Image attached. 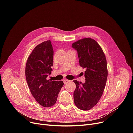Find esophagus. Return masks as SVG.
<instances>
[{"mask_svg":"<svg viewBox=\"0 0 133 133\" xmlns=\"http://www.w3.org/2000/svg\"><path fill=\"white\" fill-rule=\"evenodd\" d=\"M70 81H71L70 80H67V79H64V80H63V82H64V83H68V82H70Z\"/></svg>","mask_w":133,"mask_h":133,"instance_id":"obj_1","label":"esophagus"}]
</instances>
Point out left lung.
<instances>
[{
	"mask_svg": "<svg viewBox=\"0 0 133 133\" xmlns=\"http://www.w3.org/2000/svg\"><path fill=\"white\" fill-rule=\"evenodd\" d=\"M77 51L79 65L86 68L84 83L74 80L75 106L82 110L92 109L101 99L108 76L107 60L101 47L90 38H83L72 45Z\"/></svg>",
	"mask_w": 133,
	"mask_h": 133,
	"instance_id": "8db88e82",
	"label": "left lung"
}]
</instances>
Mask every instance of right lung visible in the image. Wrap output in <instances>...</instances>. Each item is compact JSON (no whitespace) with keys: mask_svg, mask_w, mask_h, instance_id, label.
<instances>
[{"mask_svg":"<svg viewBox=\"0 0 133 133\" xmlns=\"http://www.w3.org/2000/svg\"><path fill=\"white\" fill-rule=\"evenodd\" d=\"M53 53L51 41H44L33 49L26 64L28 86L35 100L44 107L54 105L64 84L62 81L47 79L53 71Z\"/></svg>","mask_w":133,"mask_h":133,"instance_id":"add662e5","label":"right lung"}]
</instances>
